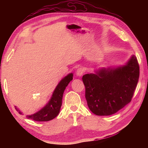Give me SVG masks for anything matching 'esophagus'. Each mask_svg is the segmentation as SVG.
<instances>
[{"mask_svg":"<svg viewBox=\"0 0 148 148\" xmlns=\"http://www.w3.org/2000/svg\"><path fill=\"white\" fill-rule=\"evenodd\" d=\"M83 73H84V69H82V68L77 69V71H76V74L77 76H79V77L82 76V75L83 74Z\"/></svg>","mask_w":148,"mask_h":148,"instance_id":"esophagus-1","label":"esophagus"}]
</instances>
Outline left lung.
Segmentation results:
<instances>
[{"instance_id": "8db88e82", "label": "left lung", "mask_w": 148, "mask_h": 148, "mask_svg": "<svg viewBox=\"0 0 148 148\" xmlns=\"http://www.w3.org/2000/svg\"><path fill=\"white\" fill-rule=\"evenodd\" d=\"M139 65L132 55L124 65L100 68L84 75L90 110L98 116L114 114L131 101L139 81Z\"/></svg>"}]
</instances>
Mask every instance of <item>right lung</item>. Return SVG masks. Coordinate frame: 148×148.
<instances>
[{
	"label": "right lung",
	"instance_id": "1",
	"mask_svg": "<svg viewBox=\"0 0 148 148\" xmlns=\"http://www.w3.org/2000/svg\"><path fill=\"white\" fill-rule=\"evenodd\" d=\"M73 79V74L70 73L60 81L53 91L51 99L45 106L33 114L27 115V118L37 121H48L58 116L62 106V97L64 91L69 83ZM15 109L20 114L23 113L15 106Z\"/></svg>",
	"mask_w": 148,
	"mask_h": 148
}]
</instances>
